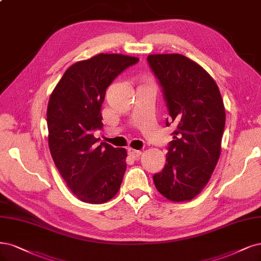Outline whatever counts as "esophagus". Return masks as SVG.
<instances>
[{
	"mask_svg": "<svg viewBox=\"0 0 261 261\" xmlns=\"http://www.w3.org/2000/svg\"><path fill=\"white\" fill-rule=\"evenodd\" d=\"M128 154H129L132 158H134V159H138V158L142 154V152L139 151V150H135V149L129 148V149H128Z\"/></svg>",
	"mask_w": 261,
	"mask_h": 261,
	"instance_id": "34e87169",
	"label": "esophagus"
}]
</instances>
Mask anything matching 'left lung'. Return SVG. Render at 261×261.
Listing matches in <instances>:
<instances>
[{"label":"left lung","instance_id":"obj_1","mask_svg":"<svg viewBox=\"0 0 261 261\" xmlns=\"http://www.w3.org/2000/svg\"><path fill=\"white\" fill-rule=\"evenodd\" d=\"M174 124L166 163L154 174L158 191L174 202L190 201L211 179L218 162L226 111L217 84L206 71L179 54L149 55Z\"/></svg>","mask_w":261,"mask_h":261}]
</instances>
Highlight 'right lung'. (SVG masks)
<instances>
[{
	"label": "right lung",
	"instance_id": "obj_1",
	"mask_svg": "<svg viewBox=\"0 0 261 261\" xmlns=\"http://www.w3.org/2000/svg\"><path fill=\"white\" fill-rule=\"evenodd\" d=\"M139 61L99 54L67 69L47 107L48 145L54 163L70 190L85 203L100 204L118 193L126 170V150L94 137L102 127L101 105L108 86Z\"/></svg>",
	"mask_w": 261,
	"mask_h": 261
}]
</instances>
